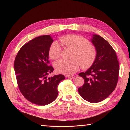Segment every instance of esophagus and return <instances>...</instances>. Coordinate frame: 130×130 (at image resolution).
I'll return each mask as SVG.
<instances>
[{"label": "esophagus", "instance_id": "34e87169", "mask_svg": "<svg viewBox=\"0 0 130 130\" xmlns=\"http://www.w3.org/2000/svg\"><path fill=\"white\" fill-rule=\"evenodd\" d=\"M66 76V77H67V78H70V77H72V78H73V77H74V75H66L65 76Z\"/></svg>", "mask_w": 130, "mask_h": 130}]
</instances>
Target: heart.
Returning <instances> with one entry per match:
<instances>
[{"label": "heart", "mask_w": 130, "mask_h": 130, "mask_svg": "<svg viewBox=\"0 0 130 130\" xmlns=\"http://www.w3.org/2000/svg\"><path fill=\"white\" fill-rule=\"evenodd\" d=\"M60 41L67 47L74 49L72 56L73 59H61L55 63V68L58 73L69 75L76 72L80 65L82 69H87L93 65L96 58V50L88 40L76 35H68L61 37ZM61 54L60 45L54 41L49 49V57L56 60L61 57Z\"/></svg>", "instance_id": "b5f03b06"}]
</instances>
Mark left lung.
<instances>
[{
  "label": "left lung",
  "instance_id": "8db88e82",
  "mask_svg": "<svg viewBox=\"0 0 130 130\" xmlns=\"http://www.w3.org/2000/svg\"><path fill=\"white\" fill-rule=\"evenodd\" d=\"M90 41L96 49V56L86 72L78 74L84 84L78 91L85 100L96 103L107 98L116 88L119 67L116 52L107 41L96 34Z\"/></svg>",
  "mask_w": 130,
  "mask_h": 130
}]
</instances>
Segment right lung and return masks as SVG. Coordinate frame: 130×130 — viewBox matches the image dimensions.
I'll return each instance as SVG.
<instances>
[{"mask_svg":"<svg viewBox=\"0 0 130 130\" xmlns=\"http://www.w3.org/2000/svg\"><path fill=\"white\" fill-rule=\"evenodd\" d=\"M53 41L48 35L35 38L22 46L15 58L19 89L27 100L38 105H48L55 100L57 86L65 79L61 74L47 76L54 70L49 66V49Z\"/></svg>","mask_w":130,"mask_h":130,"instance_id":"right-lung-1","label":"right lung"}]
</instances>
